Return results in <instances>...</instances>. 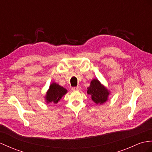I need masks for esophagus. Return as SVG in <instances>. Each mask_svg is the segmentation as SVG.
Wrapping results in <instances>:
<instances>
[{"mask_svg": "<svg viewBox=\"0 0 152 152\" xmlns=\"http://www.w3.org/2000/svg\"><path fill=\"white\" fill-rule=\"evenodd\" d=\"M72 90H81V87L79 86H77V87H73L72 88Z\"/></svg>", "mask_w": 152, "mask_h": 152, "instance_id": "obj_1", "label": "esophagus"}]
</instances>
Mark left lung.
<instances>
[{
	"label": "left lung",
	"mask_w": 152,
	"mask_h": 152,
	"mask_svg": "<svg viewBox=\"0 0 152 152\" xmlns=\"http://www.w3.org/2000/svg\"><path fill=\"white\" fill-rule=\"evenodd\" d=\"M87 93L91 96V99L96 104H102L108 100L110 93L97 79L91 80L90 86L88 88Z\"/></svg>",
	"instance_id": "left-lung-1"
}]
</instances>
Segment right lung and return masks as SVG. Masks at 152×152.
I'll return each mask as SVG.
<instances>
[{"instance_id":"add662e5","label":"right lung","mask_w":152,"mask_h":152,"mask_svg":"<svg viewBox=\"0 0 152 152\" xmlns=\"http://www.w3.org/2000/svg\"><path fill=\"white\" fill-rule=\"evenodd\" d=\"M66 93L67 90L63 87L59 86L56 83L51 84L46 94V102L47 103L53 102L54 104H56Z\"/></svg>"}]
</instances>
